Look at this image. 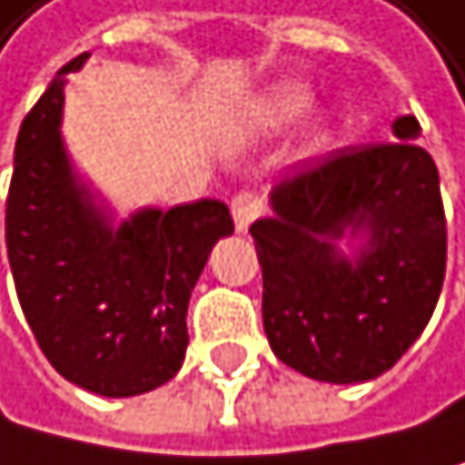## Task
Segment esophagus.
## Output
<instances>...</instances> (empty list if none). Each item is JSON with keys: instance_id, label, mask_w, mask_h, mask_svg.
I'll return each mask as SVG.
<instances>
[{"instance_id": "1", "label": "esophagus", "mask_w": 465, "mask_h": 465, "mask_svg": "<svg viewBox=\"0 0 465 465\" xmlns=\"http://www.w3.org/2000/svg\"><path fill=\"white\" fill-rule=\"evenodd\" d=\"M263 205H260V199L252 193V191H240L234 199H231V213H234V225L242 234V231H249V225L260 216Z\"/></svg>"}]
</instances>
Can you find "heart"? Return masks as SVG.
I'll return each instance as SVG.
<instances>
[{
  "label": "heart",
  "instance_id": "obj_1",
  "mask_svg": "<svg viewBox=\"0 0 465 465\" xmlns=\"http://www.w3.org/2000/svg\"><path fill=\"white\" fill-rule=\"evenodd\" d=\"M312 89L298 84V80H283L252 97H245L237 109V130L240 135H274L298 124L306 112L312 109ZM324 141V133H315L310 144L318 147Z\"/></svg>",
  "mask_w": 465,
  "mask_h": 465
}]
</instances>
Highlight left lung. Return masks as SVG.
Returning a JSON list of instances; mask_svg holds the SVG:
<instances>
[{
	"instance_id": "1",
	"label": "left lung",
	"mask_w": 465,
	"mask_h": 465,
	"mask_svg": "<svg viewBox=\"0 0 465 465\" xmlns=\"http://www.w3.org/2000/svg\"><path fill=\"white\" fill-rule=\"evenodd\" d=\"M393 121L388 144L332 153L272 191L249 234L263 269V330L283 364L318 381L376 379L420 339L446 278L440 173ZM361 236L353 258L334 242Z\"/></svg>"
}]
</instances>
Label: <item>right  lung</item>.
Returning <instances> with one entry per match:
<instances>
[{"mask_svg":"<svg viewBox=\"0 0 465 465\" xmlns=\"http://www.w3.org/2000/svg\"><path fill=\"white\" fill-rule=\"evenodd\" d=\"M65 63L25 115L14 147L5 242L19 306L60 376L101 396L170 381L187 350V301L234 220L220 199L147 208L112 228L63 147Z\"/></svg>","mask_w":465,"mask_h":465,"instance_id":"obj_1","label":"right lung"}]
</instances>
